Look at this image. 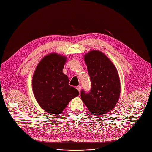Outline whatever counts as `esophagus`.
<instances>
[{
	"label": "esophagus",
	"instance_id": "34e87169",
	"mask_svg": "<svg viewBox=\"0 0 152 152\" xmlns=\"http://www.w3.org/2000/svg\"><path fill=\"white\" fill-rule=\"evenodd\" d=\"M76 89H77V91L80 92V91H81V86H77L76 87Z\"/></svg>",
	"mask_w": 152,
	"mask_h": 152
}]
</instances>
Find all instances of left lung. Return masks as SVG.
<instances>
[{"label": "left lung", "mask_w": 152, "mask_h": 152, "mask_svg": "<svg viewBox=\"0 0 152 152\" xmlns=\"http://www.w3.org/2000/svg\"><path fill=\"white\" fill-rule=\"evenodd\" d=\"M91 81V89L81 92V97L95 115L105 114L112 110L120 95V81L118 71L110 59L102 52L92 50L84 55Z\"/></svg>", "instance_id": "left-lung-1"}]
</instances>
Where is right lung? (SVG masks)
Instances as JSON below:
<instances>
[{
    "label": "right lung",
    "mask_w": 152,
    "mask_h": 152,
    "mask_svg": "<svg viewBox=\"0 0 152 152\" xmlns=\"http://www.w3.org/2000/svg\"><path fill=\"white\" fill-rule=\"evenodd\" d=\"M66 59L55 53L47 55L39 62L33 75L35 98L41 107L51 114H60L79 95V91L69 85L68 76L63 73Z\"/></svg>",
    "instance_id": "1"
}]
</instances>
